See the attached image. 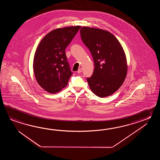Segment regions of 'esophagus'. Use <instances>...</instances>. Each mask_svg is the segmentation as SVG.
I'll list each match as a JSON object with an SVG mask.
<instances>
[{
  "mask_svg": "<svg viewBox=\"0 0 160 160\" xmlns=\"http://www.w3.org/2000/svg\"><path fill=\"white\" fill-rule=\"evenodd\" d=\"M82 72V68H79L78 69V73H81V72Z\"/></svg>",
  "mask_w": 160,
  "mask_h": 160,
  "instance_id": "esophagus-1",
  "label": "esophagus"
}]
</instances>
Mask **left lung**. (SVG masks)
Listing matches in <instances>:
<instances>
[{"mask_svg":"<svg viewBox=\"0 0 160 160\" xmlns=\"http://www.w3.org/2000/svg\"><path fill=\"white\" fill-rule=\"evenodd\" d=\"M80 33L94 62L93 74L87 79L90 88L101 98L112 95L122 85L127 75L128 63L122 46L108 31L84 26Z\"/></svg>","mask_w":160,"mask_h":160,"instance_id":"8db88e82","label":"left lung"}]
</instances>
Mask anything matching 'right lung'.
<instances>
[{
    "mask_svg": "<svg viewBox=\"0 0 160 160\" xmlns=\"http://www.w3.org/2000/svg\"><path fill=\"white\" fill-rule=\"evenodd\" d=\"M81 26L58 28L41 40L34 55L33 70L38 83L51 94L61 91L72 76L65 49Z\"/></svg>",
    "mask_w": 160,
    "mask_h": 160,
    "instance_id": "add662e5",
    "label": "right lung"
}]
</instances>
